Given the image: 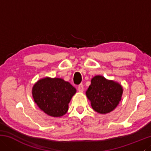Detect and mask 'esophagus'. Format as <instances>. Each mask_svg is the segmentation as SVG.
<instances>
[{
	"label": "esophagus",
	"instance_id": "1",
	"mask_svg": "<svg viewBox=\"0 0 151 151\" xmlns=\"http://www.w3.org/2000/svg\"><path fill=\"white\" fill-rule=\"evenodd\" d=\"M78 91L79 92H83V91H84V86H83V84H80V85L78 86Z\"/></svg>",
	"mask_w": 151,
	"mask_h": 151
}]
</instances>
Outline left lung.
Instances as JSON below:
<instances>
[{
	"label": "left lung",
	"instance_id": "8db88e82",
	"mask_svg": "<svg viewBox=\"0 0 151 151\" xmlns=\"http://www.w3.org/2000/svg\"><path fill=\"white\" fill-rule=\"evenodd\" d=\"M86 94L94 111L106 114L113 111L118 105L121 99L122 88L119 83L106 80L102 76H96L92 78Z\"/></svg>",
	"mask_w": 151,
	"mask_h": 151
}]
</instances>
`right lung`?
<instances>
[{"label":"right lung","mask_w":151,"mask_h":151,"mask_svg":"<svg viewBox=\"0 0 151 151\" xmlns=\"http://www.w3.org/2000/svg\"><path fill=\"white\" fill-rule=\"evenodd\" d=\"M76 89L63 79L45 78L40 80L32 88V96L39 108L48 115L61 116L68 111Z\"/></svg>","instance_id":"add662e5"}]
</instances>
